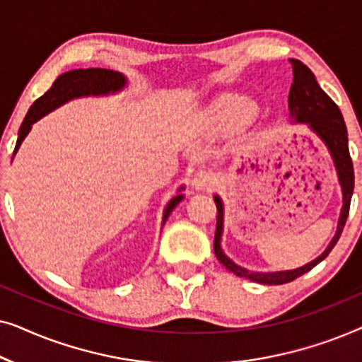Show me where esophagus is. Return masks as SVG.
Masks as SVG:
<instances>
[{"label":"esophagus","mask_w":362,"mask_h":362,"mask_svg":"<svg viewBox=\"0 0 362 362\" xmlns=\"http://www.w3.org/2000/svg\"><path fill=\"white\" fill-rule=\"evenodd\" d=\"M214 186V176L209 171H197L191 180V187L196 191H209Z\"/></svg>","instance_id":"obj_1"}]
</instances>
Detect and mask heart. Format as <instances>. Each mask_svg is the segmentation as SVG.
I'll return each instance as SVG.
<instances>
[{"label": "heart", "mask_w": 362, "mask_h": 362, "mask_svg": "<svg viewBox=\"0 0 362 362\" xmlns=\"http://www.w3.org/2000/svg\"><path fill=\"white\" fill-rule=\"evenodd\" d=\"M262 112L260 103L247 95H227L217 103L211 122L217 132L237 133L252 125Z\"/></svg>", "instance_id": "obj_1"}]
</instances>
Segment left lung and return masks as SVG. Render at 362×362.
<instances>
[{"label":"left lung","mask_w":362,"mask_h":362,"mask_svg":"<svg viewBox=\"0 0 362 362\" xmlns=\"http://www.w3.org/2000/svg\"><path fill=\"white\" fill-rule=\"evenodd\" d=\"M291 67H293V83H291L290 95H288V108L291 123H303L325 143L328 148L331 160L334 163L336 175H338V181L341 186V192H343V207H341L339 219H338V229L333 239L328 244V247L321 252V255L316 257L315 260L308 262V264L298 267L293 270H279V272H255L247 270L244 267L237 265L234 260L224 254L221 247L222 232H224V204L222 199L217 194H214V201L217 206V226H216V235H214V254L217 260L226 267L227 270L235 274L242 279H249L257 284L264 285H281L288 284V281L298 279L306 272H310L313 267L325 260L326 257L336 242L339 240L341 232L344 229L346 219L349 214V204L351 197H353L354 191V170L353 161L349 156V146H348V130H346L344 118L341 115L339 108L336 103L331 100L320 83L316 82L315 74L305 66L303 62L291 59Z\"/></svg>","instance_id":"obj_1"}]
</instances>
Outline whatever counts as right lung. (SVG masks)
I'll list each match as a JSON object with an SVG mask.
<instances>
[{
    "label": "right lung",
    "instance_id": "right-lung-1",
    "mask_svg": "<svg viewBox=\"0 0 362 362\" xmlns=\"http://www.w3.org/2000/svg\"><path fill=\"white\" fill-rule=\"evenodd\" d=\"M127 77L122 72L108 71V69H76V71H69L59 76L56 82L52 83V87L42 97H39L28 110L21 127H19L18 141L16 146H14L13 155H16V151L21 146L24 138L28 136V133L31 132L34 123L41 120L42 117H46L49 112L56 110V108L74 100V98L115 95V93L122 92L127 87ZM182 189H185V186H181L177 189V194L173 196L166 204L165 212H163L161 226H165L173 209L185 197V194H181Z\"/></svg>",
    "mask_w": 362,
    "mask_h": 362
}]
</instances>
